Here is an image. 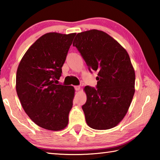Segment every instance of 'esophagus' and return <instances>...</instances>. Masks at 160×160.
I'll use <instances>...</instances> for the list:
<instances>
[{
	"instance_id": "obj_1",
	"label": "esophagus",
	"mask_w": 160,
	"mask_h": 160,
	"mask_svg": "<svg viewBox=\"0 0 160 160\" xmlns=\"http://www.w3.org/2000/svg\"><path fill=\"white\" fill-rule=\"evenodd\" d=\"M75 89L76 90V91H79V90L80 89V86H75Z\"/></svg>"
}]
</instances>
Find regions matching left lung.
<instances>
[{"instance_id":"left-lung-1","label":"left lung","mask_w":160,"mask_h":160,"mask_svg":"<svg viewBox=\"0 0 160 160\" xmlns=\"http://www.w3.org/2000/svg\"><path fill=\"white\" fill-rule=\"evenodd\" d=\"M72 45L89 70L98 71L97 89L84 88L86 122L94 129L113 128L126 115L135 92V71L129 54L108 33L96 29L78 33Z\"/></svg>"}]
</instances>
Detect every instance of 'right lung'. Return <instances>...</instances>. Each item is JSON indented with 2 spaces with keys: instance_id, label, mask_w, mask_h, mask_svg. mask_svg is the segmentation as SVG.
<instances>
[{
  "instance_id": "right-lung-1",
  "label": "right lung",
  "mask_w": 160,
  "mask_h": 160,
  "mask_svg": "<svg viewBox=\"0 0 160 160\" xmlns=\"http://www.w3.org/2000/svg\"><path fill=\"white\" fill-rule=\"evenodd\" d=\"M75 35L44 34L28 49L17 68V96L31 120L43 129L60 131L68 125L75 89L57 85V80Z\"/></svg>"
}]
</instances>
